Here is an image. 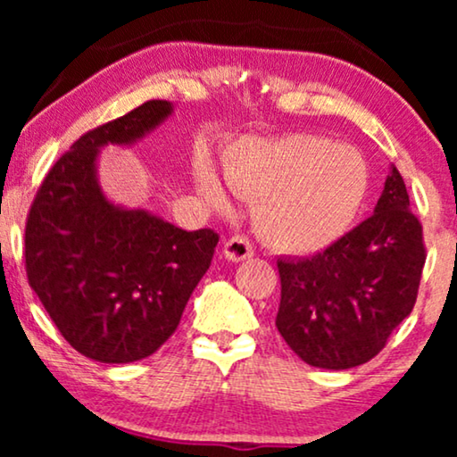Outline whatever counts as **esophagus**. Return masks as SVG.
<instances>
[{
    "label": "esophagus",
    "mask_w": 457,
    "mask_h": 457,
    "mask_svg": "<svg viewBox=\"0 0 457 457\" xmlns=\"http://www.w3.org/2000/svg\"><path fill=\"white\" fill-rule=\"evenodd\" d=\"M224 255H227L230 262H241L252 258L253 247L245 235H235L224 243Z\"/></svg>",
    "instance_id": "obj_1"
}]
</instances>
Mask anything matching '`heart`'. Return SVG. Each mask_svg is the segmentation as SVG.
I'll return each mask as SVG.
<instances>
[{"mask_svg": "<svg viewBox=\"0 0 457 457\" xmlns=\"http://www.w3.org/2000/svg\"><path fill=\"white\" fill-rule=\"evenodd\" d=\"M224 174L235 193L258 199L260 235L285 253H314L339 239L364 205L370 185L358 149L312 133L245 141ZM195 180L205 202L214 208L227 205V193L208 162H199Z\"/></svg>", "mask_w": 457, "mask_h": 457, "instance_id": "heart-1", "label": "heart"}]
</instances>
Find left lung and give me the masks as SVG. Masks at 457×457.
I'll use <instances>...</instances> for the list:
<instances>
[{
  "label": "left lung",
  "instance_id": "left-lung-1",
  "mask_svg": "<svg viewBox=\"0 0 457 457\" xmlns=\"http://www.w3.org/2000/svg\"><path fill=\"white\" fill-rule=\"evenodd\" d=\"M427 247L393 168L374 214L312 258L278 260L277 328L305 364H366L414 310Z\"/></svg>",
  "mask_w": 457,
  "mask_h": 457
}]
</instances>
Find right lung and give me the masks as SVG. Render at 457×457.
<instances>
[{
    "label": "right lung",
    "mask_w": 457,
    "mask_h": 457,
    "mask_svg": "<svg viewBox=\"0 0 457 457\" xmlns=\"http://www.w3.org/2000/svg\"><path fill=\"white\" fill-rule=\"evenodd\" d=\"M149 99L87 130L49 168L24 227V268L60 335L104 364L147 358L177 330L220 237L183 230L145 210H122L96 179L97 149L127 145L170 116Z\"/></svg>",
    "instance_id": "add662e5"
}]
</instances>
